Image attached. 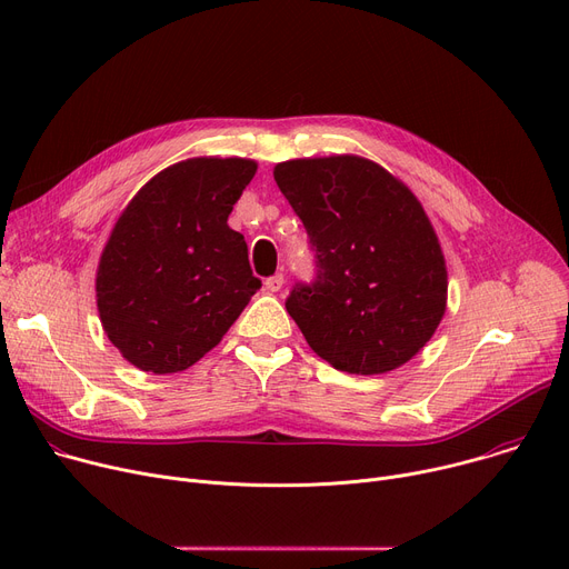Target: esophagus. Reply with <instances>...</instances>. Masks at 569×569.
I'll list each match as a JSON object with an SVG mask.
<instances>
[{"label":"esophagus","mask_w":569,"mask_h":569,"mask_svg":"<svg viewBox=\"0 0 569 569\" xmlns=\"http://www.w3.org/2000/svg\"><path fill=\"white\" fill-rule=\"evenodd\" d=\"M264 288L269 292H279L283 288V274H274V277H267L264 279Z\"/></svg>","instance_id":"esophagus-1"}]
</instances>
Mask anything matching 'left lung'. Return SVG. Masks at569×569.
Here are the masks:
<instances>
[{
  "instance_id": "1",
  "label": "left lung",
  "mask_w": 569,
  "mask_h": 569,
  "mask_svg": "<svg viewBox=\"0 0 569 569\" xmlns=\"http://www.w3.org/2000/svg\"><path fill=\"white\" fill-rule=\"evenodd\" d=\"M274 179L305 223L316 272L286 309L339 371L385 373L433 337L447 269L422 204L397 177L360 157L295 159Z\"/></svg>"
}]
</instances>
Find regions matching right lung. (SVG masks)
Returning a JSON list of instances; mask_svg holds the SVG:
<instances>
[{
	"mask_svg": "<svg viewBox=\"0 0 569 569\" xmlns=\"http://www.w3.org/2000/svg\"><path fill=\"white\" fill-rule=\"evenodd\" d=\"M256 174L247 159L174 163L119 217L97 272L108 339L152 373H177L212 350L262 286L244 234L228 226Z\"/></svg>",
	"mask_w": 569,
	"mask_h": 569,
	"instance_id": "obj_1",
	"label": "right lung"
}]
</instances>
